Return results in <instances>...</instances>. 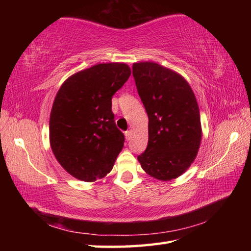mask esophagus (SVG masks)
I'll use <instances>...</instances> for the list:
<instances>
[{
  "instance_id": "34e87169",
  "label": "esophagus",
  "mask_w": 251,
  "mask_h": 251,
  "mask_svg": "<svg viewBox=\"0 0 251 251\" xmlns=\"http://www.w3.org/2000/svg\"><path fill=\"white\" fill-rule=\"evenodd\" d=\"M125 137H126V140H130V138H131V131H130V130L125 131Z\"/></svg>"
}]
</instances>
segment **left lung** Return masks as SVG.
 I'll return each mask as SVG.
<instances>
[{
	"label": "left lung",
	"instance_id": "obj_1",
	"mask_svg": "<svg viewBox=\"0 0 251 251\" xmlns=\"http://www.w3.org/2000/svg\"><path fill=\"white\" fill-rule=\"evenodd\" d=\"M138 94L149 117V141L138 155L142 169L158 180L182 175L201 139L199 105L185 79L155 62L132 65Z\"/></svg>",
	"mask_w": 251,
	"mask_h": 251
}]
</instances>
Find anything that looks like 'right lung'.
I'll return each instance as SVG.
<instances>
[{
  "label": "right lung",
  "mask_w": 251,
  "mask_h": 251,
  "mask_svg": "<svg viewBox=\"0 0 251 251\" xmlns=\"http://www.w3.org/2000/svg\"><path fill=\"white\" fill-rule=\"evenodd\" d=\"M129 76L125 63H100L69 77L58 90L50 119V147L76 179L92 182L113 168L125 137L115 125L112 97Z\"/></svg>",
  "instance_id": "add662e5"
}]
</instances>
